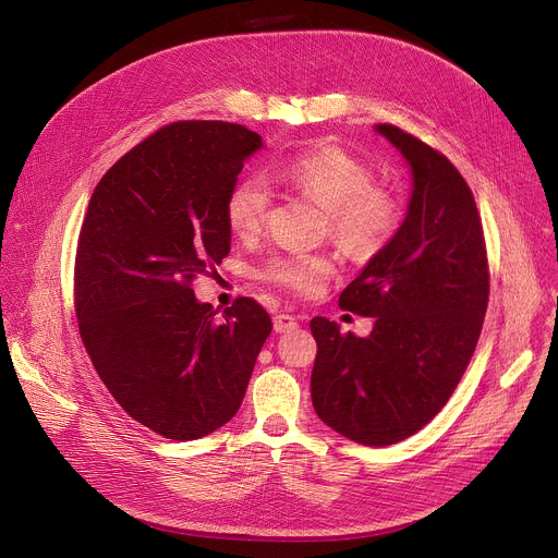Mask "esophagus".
<instances>
[{"label":"esophagus","instance_id":"34e87169","mask_svg":"<svg viewBox=\"0 0 558 558\" xmlns=\"http://www.w3.org/2000/svg\"><path fill=\"white\" fill-rule=\"evenodd\" d=\"M293 329H298V320L293 315H289V313H276L274 315V331L276 333H289Z\"/></svg>","mask_w":558,"mask_h":558}]
</instances>
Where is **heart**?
I'll return each instance as SVG.
<instances>
[{
  "mask_svg": "<svg viewBox=\"0 0 558 558\" xmlns=\"http://www.w3.org/2000/svg\"><path fill=\"white\" fill-rule=\"evenodd\" d=\"M269 179L298 192L320 207L329 218L336 241L351 254L371 256L379 252L400 225V205L373 185V172L344 147L323 143L282 158L269 170ZM271 205L269 187L258 177L238 181L225 201V220L233 235L254 238ZM336 271V260L320 252H287L271 256L260 276L282 289L311 295Z\"/></svg>",
  "mask_w": 558,
  "mask_h": 558,
  "instance_id": "heart-1",
  "label": "heart"
}]
</instances>
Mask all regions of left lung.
Here are the masks:
<instances>
[{
    "instance_id": "left-lung-1",
    "label": "left lung",
    "mask_w": 558,
    "mask_h": 558,
    "mask_svg": "<svg viewBox=\"0 0 558 558\" xmlns=\"http://www.w3.org/2000/svg\"><path fill=\"white\" fill-rule=\"evenodd\" d=\"M411 170L402 225L342 291L340 306L373 317L366 338L313 317V409L364 446L422 430L448 402L480 340L488 258L480 211L448 158L395 125H373Z\"/></svg>"
}]
</instances>
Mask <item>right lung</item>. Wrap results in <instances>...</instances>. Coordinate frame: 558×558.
<instances>
[{"label": "right lung", "mask_w": 558, "mask_h": 558, "mask_svg": "<svg viewBox=\"0 0 558 558\" xmlns=\"http://www.w3.org/2000/svg\"><path fill=\"white\" fill-rule=\"evenodd\" d=\"M263 145L225 121L158 130L106 172L78 233V333L121 409L166 439L225 426L271 333L256 300L218 315L190 287L229 254L225 201Z\"/></svg>", "instance_id": "right-lung-1"}]
</instances>
